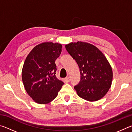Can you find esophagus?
Returning <instances> with one entry per match:
<instances>
[{"instance_id":"1","label":"esophagus","mask_w":132,"mask_h":132,"mask_svg":"<svg viewBox=\"0 0 132 132\" xmlns=\"http://www.w3.org/2000/svg\"><path fill=\"white\" fill-rule=\"evenodd\" d=\"M70 77H66L64 79V81L65 82H68L70 81Z\"/></svg>"}]
</instances>
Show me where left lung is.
<instances>
[{
  "mask_svg": "<svg viewBox=\"0 0 132 132\" xmlns=\"http://www.w3.org/2000/svg\"><path fill=\"white\" fill-rule=\"evenodd\" d=\"M65 47L80 69L81 80L74 87L77 95L90 102L103 98L111 87L113 78L112 67L103 53L86 42H70Z\"/></svg>",
  "mask_w": 132,
  "mask_h": 132,
  "instance_id": "obj_1",
  "label": "left lung"
}]
</instances>
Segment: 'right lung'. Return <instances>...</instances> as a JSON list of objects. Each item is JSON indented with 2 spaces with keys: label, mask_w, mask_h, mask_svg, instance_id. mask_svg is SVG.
I'll return each instance as SVG.
<instances>
[{
  "label": "right lung",
  "mask_w": 132,
  "mask_h": 132,
  "mask_svg": "<svg viewBox=\"0 0 132 132\" xmlns=\"http://www.w3.org/2000/svg\"><path fill=\"white\" fill-rule=\"evenodd\" d=\"M62 45L45 42L28 53L22 69V80L26 92L34 101L46 104L57 97L63 82L56 77L55 61L62 52Z\"/></svg>",
  "instance_id": "right-lung-1"
}]
</instances>
